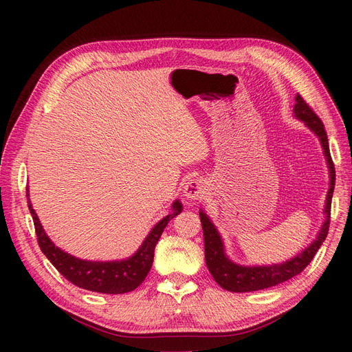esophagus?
Segmentation results:
<instances>
[{
  "instance_id": "1",
  "label": "esophagus",
  "mask_w": 352,
  "mask_h": 352,
  "mask_svg": "<svg viewBox=\"0 0 352 352\" xmlns=\"http://www.w3.org/2000/svg\"><path fill=\"white\" fill-rule=\"evenodd\" d=\"M207 194V186L206 184L202 182L201 179H190L188 180V182L185 184L184 186V197L188 199V201H198V199H202L206 197Z\"/></svg>"
}]
</instances>
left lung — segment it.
I'll use <instances>...</instances> for the list:
<instances>
[{"mask_svg": "<svg viewBox=\"0 0 352 352\" xmlns=\"http://www.w3.org/2000/svg\"><path fill=\"white\" fill-rule=\"evenodd\" d=\"M294 116L298 120L304 122L308 129L318 138V141H320L323 148V154L326 157V163L329 167V190L326 195V206L323 210L324 221L320 230H318L316 239L301 252H298L291 260L269 265H241L233 263L228 257L225 251V243H223V239L217 228L214 226V223L210 220V217L204 211L199 210L202 232H204L207 267L212 278H214V280L226 291L252 292L265 289V287H272L285 280L292 279L294 276L300 274L307 265L311 263L316 252L322 247V243L327 236L330 223V204H332L335 189V166L332 162V157H330L324 124L310 109V105L302 100L300 94H296L295 97Z\"/></svg>", "mask_w": 352, "mask_h": 352, "instance_id": "8db88e82", "label": "left lung"}]
</instances>
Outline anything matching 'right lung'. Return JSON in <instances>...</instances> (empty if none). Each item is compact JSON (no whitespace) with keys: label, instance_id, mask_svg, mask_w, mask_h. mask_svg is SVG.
<instances>
[{"label":"right lung","instance_id":"add662e5","mask_svg":"<svg viewBox=\"0 0 352 352\" xmlns=\"http://www.w3.org/2000/svg\"><path fill=\"white\" fill-rule=\"evenodd\" d=\"M26 197H29V192L26 194ZM28 207L32 219H34L41 251L45 254V257L52 263V265L69 282L82 287V289L113 295L131 292L145 280L146 274L153 265L155 245L160 236H162L164 228L170 220L184 210L182 202L176 199L172 204V212L157 223L141 243V247L129 258L114 261H91L74 257V255H70L66 251L58 248L50 239L44 228H42L38 214L34 207H32L29 198Z\"/></svg>","mask_w":352,"mask_h":352}]
</instances>
